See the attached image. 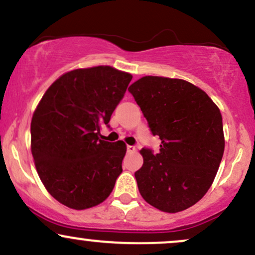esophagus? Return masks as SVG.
<instances>
[{
    "mask_svg": "<svg viewBox=\"0 0 255 255\" xmlns=\"http://www.w3.org/2000/svg\"><path fill=\"white\" fill-rule=\"evenodd\" d=\"M127 151L128 152H135L136 147L134 145H127Z\"/></svg>",
    "mask_w": 255,
    "mask_h": 255,
    "instance_id": "34e87169",
    "label": "esophagus"
}]
</instances>
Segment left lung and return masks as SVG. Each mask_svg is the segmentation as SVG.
<instances>
[{"instance_id":"left-lung-1","label":"left lung","mask_w":255,"mask_h":255,"mask_svg":"<svg viewBox=\"0 0 255 255\" xmlns=\"http://www.w3.org/2000/svg\"><path fill=\"white\" fill-rule=\"evenodd\" d=\"M128 91L162 141L158 153L140 151L144 164L134 174L140 194L160 211H183L206 194L217 174L224 152L221 111L181 79L144 77Z\"/></svg>"}]
</instances>
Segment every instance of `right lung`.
Here are the masks:
<instances>
[{"label": "right lung", "instance_id": "1", "mask_svg": "<svg viewBox=\"0 0 255 255\" xmlns=\"http://www.w3.org/2000/svg\"><path fill=\"white\" fill-rule=\"evenodd\" d=\"M131 78L109 66L74 69L40 99L31 122V151L44 187L61 204L90 209L113 192L127 147L99 135Z\"/></svg>", "mask_w": 255, "mask_h": 255}]
</instances>
